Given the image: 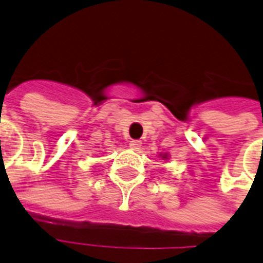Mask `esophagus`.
Segmentation results:
<instances>
[{"label":"esophagus","instance_id":"34e87169","mask_svg":"<svg viewBox=\"0 0 263 263\" xmlns=\"http://www.w3.org/2000/svg\"><path fill=\"white\" fill-rule=\"evenodd\" d=\"M129 147H131L132 150L138 152V150L142 147V142H140V140H131V142H129Z\"/></svg>","mask_w":263,"mask_h":263}]
</instances>
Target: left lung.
Segmentation results:
<instances>
[{"label":"left lung","instance_id":"left-lung-1","mask_svg":"<svg viewBox=\"0 0 263 263\" xmlns=\"http://www.w3.org/2000/svg\"><path fill=\"white\" fill-rule=\"evenodd\" d=\"M158 157H160V158H162V160L168 161L169 160V153H161V154H158Z\"/></svg>","mask_w":263,"mask_h":263}]
</instances>
